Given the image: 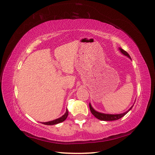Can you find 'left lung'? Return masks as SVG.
<instances>
[{
    "mask_svg": "<svg viewBox=\"0 0 155 155\" xmlns=\"http://www.w3.org/2000/svg\"><path fill=\"white\" fill-rule=\"evenodd\" d=\"M118 50L120 51V52L122 54H124V56H126V57H127L128 58H129L131 60L130 55L128 54L126 51H124L123 48H121L120 47H118ZM133 105L128 110L124 112V113H120V114H106V113H101V112H98L96 110L94 109V108L92 107L91 103H89V107H90V110H91V113L93 114L97 118H98V119H99L101 120H104V121H111V120H118V119H119V118L124 117L125 114H127L128 112L132 109V108L133 107Z\"/></svg>",
    "mask_w": 155,
    "mask_h": 155,
    "instance_id": "left-lung-1",
    "label": "left lung"
}]
</instances>
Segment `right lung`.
Wrapping results in <instances>:
<instances>
[{"mask_svg":"<svg viewBox=\"0 0 155 155\" xmlns=\"http://www.w3.org/2000/svg\"><path fill=\"white\" fill-rule=\"evenodd\" d=\"M68 109L67 108V110H66V113L63 115H62V117H61L60 118H57V119H54L53 120L45 122V123H41L46 124V125H54V124L61 123H62V122H63L64 120H66V118H67V117H68Z\"/></svg>","mask_w":155,"mask_h":155,"instance_id":"1","label":"right lung"}]
</instances>
